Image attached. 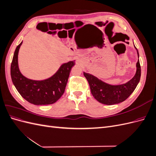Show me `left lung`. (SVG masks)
Returning a JSON list of instances; mask_svg holds the SVG:
<instances>
[{
  "mask_svg": "<svg viewBox=\"0 0 156 156\" xmlns=\"http://www.w3.org/2000/svg\"><path fill=\"white\" fill-rule=\"evenodd\" d=\"M136 51L139 56L138 50L136 49ZM140 75L141 69L139 59L136 62V72L135 76L129 81L120 85H111L103 82L91 74L84 72V75L88 82L92 96L100 103L108 105L117 104L125 101L137 86Z\"/></svg>",
  "mask_w": 156,
  "mask_h": 156,
  "instance_id": "8db88e82",
  "label": "left lung"
}]
</instances>
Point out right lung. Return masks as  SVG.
Instances as JSON below:
<instances>
[{"instance_id":"add662e5","label":"right lung","mask_w":156,"mask_h":156,"mask_svg":"<svg viewBox=\"0 0 156 156\" xmlns=\"http://www.w3.org/2000/svg\"><path fill=\"white\" fill-rule=\"evenodd\" d=\"M21 43L17 46L11 64L12 82L21 96L30 103L36 105L53 104L64 93L68 77L75 61L61 66L58 72L51 77L43 81L27 79L21 73L18 67V53Z\"/></svg>"}]
</instances>
